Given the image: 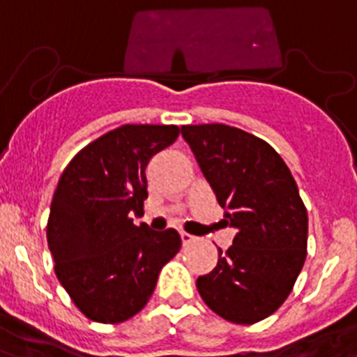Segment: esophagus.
Segmentation results:
<instances>
[{
    "mask_svg": "<svg viewBox=\"0 0 357 357\" xmlns=\"http://www.w3.org/2000/svg\"><path fill=\"white\" fill-rule=\"evenodd\" d=\"M181 241L185 246H188V244H192V243H197V237L196 235H190V234H185V231H181Z\"/></svg>",
    "mask_w": 357,
    "mask_h": 357,
    "instance_id": "34e87169",
    "label": "esophagus"
}]
</instances>
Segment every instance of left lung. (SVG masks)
<instances>
[{
  "mask_svg": "<svg viewBox=\"0 0 357 357\" xmlns=\"http://www.w3.org/2000/svg\"><path fill=\"white\" fill-rule=\"evenodd\" d=\"M181 136L235 230L215 268L197 278V291L225 320H264L289 296L307 257L298 187L271 145L237 127L183 126Z\"/></svg>",
  "mask_w": 357,
  "mask_h": 357,
  "instance_id": "obj_1",
  "label": "left lung"
}]
</instances>
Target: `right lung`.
<instances>
[{
  "instance_id": "right-lung-1",
  "label": "right lung",
  "mask_w": 357,
  "mask_h": 357,
  "mask_svg": "<svg viewBox=\"0 0 357 357\" xmlns=\"http://www.w3.org/2000/svg\"><path fill=\"white\" fill-rule=\"evenodd\" d=\"M178 135L176 126L126 123L86 145L59 179L46 238L59 282L89 320L120 324L142 311L181 248L172 228L131 219L144 215L149 161Z\"/></svg>"
}]
</instances>
